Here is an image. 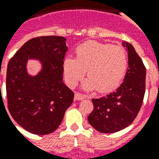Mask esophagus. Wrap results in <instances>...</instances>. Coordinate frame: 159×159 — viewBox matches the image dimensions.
<instances>
[{"instance_id":"34e87169","label":"esophagus","mask_w":159,"mask_h":159,"mask_svg":"<svg viewBox=\"0 0 159 159\" xmlns=\"http://www.w3.org/2000/svg\"><path fill=\"white\" fill-rule=\"evenodd\" d=\"M74 98L75 100H78V101H80V100H83V99L86 98V96L83 95V94H81V93H75Z\"/></svg>"}]
</instances>
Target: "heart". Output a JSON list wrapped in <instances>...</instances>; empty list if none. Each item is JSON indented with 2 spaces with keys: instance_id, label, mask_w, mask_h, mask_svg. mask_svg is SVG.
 I'll return each instance as SVG.
<instances>
[{
  "instance_id": "heart-1",
  "label": "heart",
  "mask_w": 159,
  "mask_h": 159,
  "mask_svg": "<svg viewBox=\"0 0 159 159\" xmlns=\"http://www.w3.org/2000/svg\"><path fill=\"white\" fill-rule=\"evenodd\" d=\"M62 67L70 87H75L87 71L82 88L107 92L117 88L125 76L128 53L120 46L89 41L77 47L76 58H65Z\"/></svg>"
}]
</instances>
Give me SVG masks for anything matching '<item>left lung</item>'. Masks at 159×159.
<instances>
[{
  "mask_svg": "<svg viewBox=\"0 0 159 159\" xmlns=\"http://www.w3.org/2000/svg\"><path fill=\"white\" fill-rule=\"evenodd\" d=\"M123 46L128 52V69L123 82L113 93L93 99L94 109L88 123L102 133H112L127 128L135 119L141 108L146 81V68L133 45Z\"/></svg>",
  "mask_w": 159,
  "mask_h": 159,
  "instance_id": "left-lung-1",
  "label": "left lung"
}]
</instances>
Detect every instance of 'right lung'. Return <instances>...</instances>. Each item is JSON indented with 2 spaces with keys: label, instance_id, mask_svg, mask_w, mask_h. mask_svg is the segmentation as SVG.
I'll use <instances>...</instances> for the list:
<instances>
[{
  "label": "right lung",
  "instance_id": "obj_1",
  "mask_svg": "<svg viewBox=\"0 0 159 159\" xmlns=\"http://www.w3.org/2000/svg\"><path fill=\"white\" fill-rule=\"evenodd\" d=\"M63 36H39L29 40L10 60L7 95L10 113L25 130L46 135L57 129L74 93L63 82V59L67 51ZM37 60L36 75L27 71L28 60ZM1 88V85H0Z\"/></svg>",
  "mask_w": 159,
  "mask_h": 159
}]
</instances>
